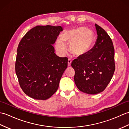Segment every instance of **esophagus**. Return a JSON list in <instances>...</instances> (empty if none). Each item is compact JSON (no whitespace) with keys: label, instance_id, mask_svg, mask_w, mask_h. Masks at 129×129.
Masks as SVG:
<instances>
[{"label":"esophagus","instance_id":"34e87169","mask_svg":"<svg viewBox=\"0 0 129 129\" xmlns=\"http://www.w3.org/2000/svg\"><path fill=\"white\" fill-rule=\"evenodd\" d=\"M72 60L70 59H68V67H70L71 66V63H72Z\"/></svg>","mask_w":129,"mask_h":129}]
</instances>
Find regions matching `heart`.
<instances>
[{
  "mask_svg": "<svg viewBox=\"0 0 129 129\" xmlns=\"http://www.w3.org/2000/svg\"><path fill=\"white\" fill-rule=\"evenodd\" d=\"M95 42V35L92 30L85 27H78L63 33L61 38L56 42L55 48L61 55L67 52L65 43L69 44V50L77 56H83L91 50Z\"/></svg>",
  "mask_w": 129,
  "mask_h": 129,
  "instance_id": "b5f03b06",
  "label": "heart"
}]
</instances>
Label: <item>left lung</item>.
<instances>
[{"instance_id": "8db88e82", "label": "left lung", "mask_w": 129, "mask_h": 129, "mask_svg": "<svg viewBox=\"0 0 129 129\" xmlns=\"http://www.w3.org/2000/svg\"><path fill=\"white\" fill-rule=\"evenodd\" d=\"M95 25L98 38L94 47L86 55L79 56L72 62L78 89L93 95L105 90L115 69L112 40L101 27L96 24Z\"/></svg>"}]
</instances>
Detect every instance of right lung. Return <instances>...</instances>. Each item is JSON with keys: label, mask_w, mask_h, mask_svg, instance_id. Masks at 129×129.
I'll return each mask as SVG.
<instances>
[{"label": "right lung", "mask_w": 129, "mask_h": 129, "mask_svg": "<svg viewBox=\"0 0 129 129\" xmlns=\"http://www.w3.org/2000/svg\"><path fill=\"white\" fill-rule=\"evenodd\" d=\"M62 30L61 26L38 25L19 43L15 72L21 88L29 97L46 100L58 89L68 59L57 56L53 45Z\"/></svg>", "instance_id": "add662e5"}]
</instances>
